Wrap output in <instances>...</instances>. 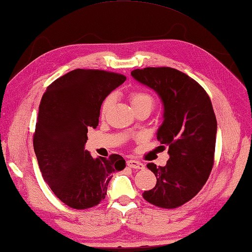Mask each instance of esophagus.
I'll return each mask as SVG.
<instances>
[{"mask_svg":"<svg viewBox=\"0 0 252 252\" xmlns=\"http://www.w3.org/2000/svg\"><path fill=\"white\" fill-rule=\"evenodd\" d=\"M127 165L129 166L130 168H135V169H143L144 168V165L141 163V161L136 160V159H128Z\"/></svg>","mask_w":252,"mask_h":252,"instance_id":"1","label":"esophagus"}]
</instances>
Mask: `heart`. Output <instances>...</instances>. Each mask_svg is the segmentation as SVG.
I'll return each mask as SVG.
<instances>
[{
	"label": "heart",
	"instance_id": "heart-1",
	"mask_svg": "<svg viewBox=\"0 0 252 252\" xmlns=\"http://www.w3.org/2000/svg\"><path fill=\"white\" fill-rule=\"evenodd\" d=\"M129 100L133 109L147 107L152 110L154 105V99L150 94L145 92H132L129 94ZM114 102V96L113 94H109V96L103 100L101 104V114L104 115L112 107V104Z\"/></svg>",
	"mask_w": 252,
	"mask_h": 252
}]
</instances>
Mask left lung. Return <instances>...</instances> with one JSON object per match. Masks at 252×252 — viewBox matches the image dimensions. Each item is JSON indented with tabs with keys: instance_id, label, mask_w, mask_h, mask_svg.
Listing matches in <instances>:
<instances>
[{
	"instance_id": "1",
	"label": "left lung",
	"mask_w": 252,
	"mask_h": 252,
	"mask_svg": "<svg viewBox=\"0 0 252 252\" xmlns=\"http://www.w3.org/2000/svg\"><path fill=\"white\" fill-rule=\"evenodd\" d=\"M131 75L161 99L158 140L169 154L164 167L147 165L158 181L142 196L160 208H177L202 189L214 166L217 120L211 100L196 81L169 66L136 69Z\"/></svg>"
}]
</instances>
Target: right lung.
I'll return each instance as SVG.
<instances>
[{
  "instance_id": "right-lung-1",
  "label": "right lung",
  "mask_w": 252,
  "mask_h": 252,
  "mask_svg": "<svg viewBox=\"0 0 252 252\" xmlns=\"http://www.w3.org/2000/svg\"><path fill=\"white\" fill-rule=\"evenodd\" d=\"M125 81L114 72L76 69L43 94L33 148L44 180L71 208L97 206L105 198L112 172L125 168L119 154L94 158L85 150L88 128L98 126L103 100Z\"/></svg>"
}]
</instances>
